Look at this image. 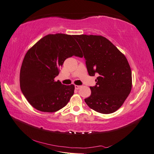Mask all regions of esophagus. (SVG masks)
Returning <instances> with one entry per match:
<instances>
[{"instance_id":"esophagus-1","label":"esophagus","mask_w":154,"mask_h":154,"mask_svg":"<svg viewBox=\"0 0 154 154\" xmlns=\"http://www.w3.org/2000/svg\"><path fill=\"white\" fill-rule=\"evenodd\" d=\"M80 87H81V86H80V85H75V89H79Z\"/></svg>"}]
</instances>
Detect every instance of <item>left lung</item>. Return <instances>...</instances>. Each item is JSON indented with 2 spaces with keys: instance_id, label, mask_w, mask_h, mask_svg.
Returning <instances> with one entry per match:
<instances>
[{
  "instance_id": "1",
  "label": "left lung",
  "mask_w": 154,
  "mask_h": 154,
  "mask_svg": "<svg viewBox=\"0 0 154 154\" xmlns=\"http://www.w3.org/2000/svg\"><path fill=\"white\" fill-rule=\"evenodd\" d=\"M74 38L83 52L89 75H99L95 85L90 87V97L85 102L98 112H115L132 89L131 69L126 57L101 35H75Z\"/></svg>"
}]
</instances>
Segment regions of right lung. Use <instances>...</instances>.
I'll use <instances>...</instances> for the list:
<instances>
[{"instance_id": "1", "label": "right lung", "mask_w": 154, "mask_h": 154, "mask_svg": "<svg viewBox=\"0 0 154 154\" xmlns=\"http://www.w3.org/2000/svg\"><path fill=\"white\" fill-rule=\"evenodd\" d=\"M73 35L48 34L25 55L20 73L22 92L31 105L42 112H54L68 103L73 85H65L54 79L67 58L83 57Z\"/></svg>"}]
</instances>
